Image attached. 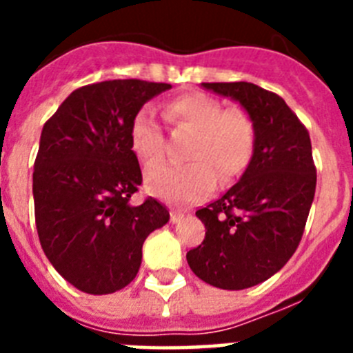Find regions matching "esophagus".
Instances as JSON below:
<instances>
[{
	"mask_svg": "<svg viewBox=\"0 0 353 353\" xmlns=\"http://www.w3.org/2000/svg\"><path fill=\"white\" fill-rule=\"evenodd\" d=\"M170 219H171V223H180V221L183 219V214H182V212L171 210L170 212Z\"/></svg>",
	"mask_w": 353,
	"mask_h": 353,
	"instance_id": "1",
	"label": "esophagus"
}]
</instances>
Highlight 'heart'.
I'll list each match as a JSON object with an SVG mask.
<instances>
[{
    "label": "heart",
    "mask_w": 353,
    "mask_h": 353,
    "mask_svg": "<svg viewBox=\"0 0 353 353\" xmlns=\"http://www.w3.org/2000/svg\"><path fill=\"white\" fill-rule=\"evenodd\" d=\"M164 113L174 127L192 132L187 148L191 162L148 171L146 187L152 194L173 203H191L214 189L215 174L221 183H228L249 166L256 129L244 109H223L214 97L189 92L166 102ZM129 143L141 166L154 168L164 159V136L148 105L130 120Z\"/></svg>",
    "instance_id": "1"
}]
</instances>
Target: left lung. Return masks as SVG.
Wrapping results in <instances>:
<instances>
[{
  "label": "left lung",
  "mask_w": 353,
  "mask_h": 353,
  "mask_svg": "<svg viewBox=\"0 0 353 353\" xmlns=\"http://www.w3.org/2000/svg\"><path fill=\"white\" fill-rule=\"evenodd\" d=\"M203 86L240 102L256 143L242 179L196 210L207 232L187 263L215 288H251L283 269L302 239L316 189L310 132L281 97L256 84Z\"/></svg>",
  "instance_id": "1"
}]
</instances>
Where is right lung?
I'll use <instances>...</instances> for the list:
<instances>
[{
	"label": "right lung",
	"mask_w": 353,
	"mask_h": 353,
	"mask_svg": "<svg viewBox=\"0 0 353 353\" xmlns=\"http://www.w3.org/2000/svg\"><path fill=\"white\" fill-rule=\"evenodd\" d=\"M166 83L81 86L46 121L33 170L35 224L52 267L72 286L105 295L132 281L146 236L170 221L157 199L129 203L143 182L130 120Z\"/></svg>",
	"instance_id": "1"
}]
</instances>
